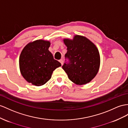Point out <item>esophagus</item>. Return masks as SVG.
Masks as SVG:
<instances>
[{
    "label": "esophagus",
    "instance_id": "34e87169",
    "mask_svg": "<svg viewBox=\"0 0 128 128\" xmlns=\"http://www.w3.org/2000/svg\"><path fill=\"white\" fill-rule=\"evenodd\" d=\"M60 62L61 63L62 65H63V60H60Z\"/></svg>",
    "mask_w": 128,
    "mask_h": 128
}]
</instances>
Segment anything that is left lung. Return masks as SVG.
<instances>
[{
  "label": "left lung",
  "instance_id": "1",
  "mask_svg": "<svg viewBox=\"0 0 128 128\" xmlns=\"http://www.w3.org/2000/svg\"><path fill=\"white\" fill-rule=\"evenodd\" d=\"M67 47L65 57L69 63L62 68L71 81L76 85L90 82L97 75L100 67V55L96 46L83 36L74 35L72 39H63Z\"/></svg>",
  "mask_w": 128,
  "mask_h": 128
}]
</instances>
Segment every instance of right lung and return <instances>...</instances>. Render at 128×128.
Listing matches in <instances>:
<instances>
[{
    "label": "right lung",
    "mask_w": 128,
    "mask_h": 128,
    "mask_svg": "<svg viewBox=\"0 0 128 128\" xmlns=\"http://www.w3.org/2000/svg\"><path fill=\"white\" fill-rule=\"evenodd\" d=\"M50 42L38 39L30 42L22 49L19 57L22 76L35 86H42L51 79L56 68L61 66L49 51Z\"/></svg>",
    "instance_id": "1"
}]
</instances>
